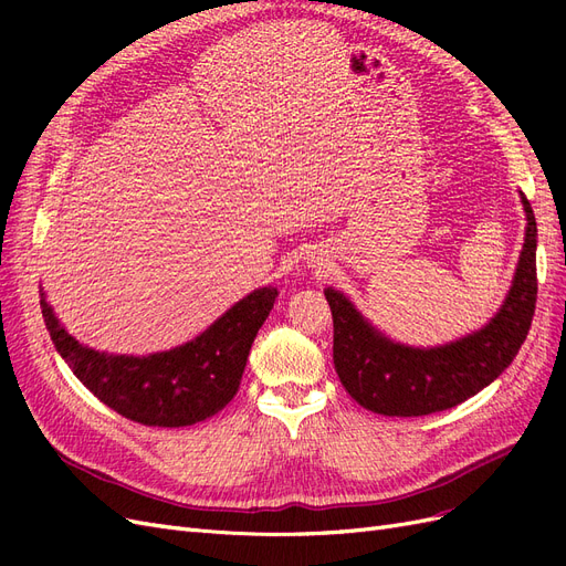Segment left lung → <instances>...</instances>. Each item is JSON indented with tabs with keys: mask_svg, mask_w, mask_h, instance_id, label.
<instances>
[{
	"mask_svg": "<svg viewBox=\"0 0 566 566\" xmlns=\"http://www.w3.org/2000/svg\"><path fill=\"white\" fill-rule=\"evenodd\" d=\"M526 231L520 262L501 310L482 328L447 345L410 347L394 342L335 287H325L333 312V361L349 397L391 418L430 416L489 387L524 345L536 310V217L520 193Z\"/></svg>",
	"mask_w": 566,
	"mask_h": 566,
	"instance_id": "obj_1",
	"label": "left lung"
}]
</instances>
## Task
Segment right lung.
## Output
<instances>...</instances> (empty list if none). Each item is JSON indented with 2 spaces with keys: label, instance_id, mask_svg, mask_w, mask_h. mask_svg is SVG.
<instances>
[{
  "label": "right lung",
  "instance_id": "1",
  "mask_svg": "<svg viewBox=\"0 0 566 566\" xmlns=\"http://www.w3.org/2000/svg\"><path fill=\"white\" fill-rule=\"evenodd\" d=\"M276 297L279 287H256L198 337L167 352L134 356L82 345L65 331L40 287L46 331L75 378L119 416L148 427L196 424L233 399L252 342Z\"/></svg>",
  "mask_w": 566,
  "mask_h": 566
}]
</instances>
